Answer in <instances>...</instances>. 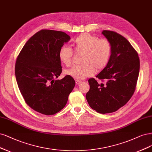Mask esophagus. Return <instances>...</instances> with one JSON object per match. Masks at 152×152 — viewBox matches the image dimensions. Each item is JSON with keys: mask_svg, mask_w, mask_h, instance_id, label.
Segmentation results:
<instances>
[{"mask_svg": "<svg viewBox=\"0 0 152 152\" xmlns=\"http://www.w3.org/2000/svg\"><path fill=\"white\" fill-rule=\"evenodd\" d=\"M81 82H82L80 81V80H75V83H76L77 85H78V84H79V83H80Z\"/></svg>", "mask_w": 152, "mask_h": 152, "instance_id": "obj_1", "label": "esophagus"}]
</instances>
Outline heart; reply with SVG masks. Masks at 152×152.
I'll list each match as a JSON object with an SVG mask.
<instances>
[{"label": "heart", "instance_id": "1", "mask_svg": "<svg viewBox=\"0 0 152 152\" xmlns=\"http://www.w3.org/2000/svg\"><path fill=\"white\" fill-rule=\"evenodd\" d=\"M72 46L75 51H82V64L77 65L66 70L65 74L76 80H83L92 75L96 69H103L107 65L111 56V45L105 39H99L96 36L82 33L73 40ZM72 50L63 46L58 51V58L65 65L72 64Z\"/></svg>", "mask_w": 152, "mask_h": 152}]
</instances>
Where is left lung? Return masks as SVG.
Wrapping results in <instances>:
<instances>
[{
  "instance_id": "1",
  "label": "left lung",
  "mask_w": 152,
  "mask_h": 152,
  "mask_svg": "<svg viewBox=\"0 0 152 152\" xmlns=\"http://www.w3.org/2000/svg\"><path fill=\"white\" fill-rule=\"evenodd\" d=\"M102 34L111 48L108 64L96 76L105 83L89 78L90 89L86 99L92 109L106 114L116 111L132 97L139 75L140 59L137 52L123 36L107 30Z\"/></svg>"
}]
</instances>
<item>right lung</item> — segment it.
I'll list each match as a JSON object with an SVG mask.
<instances>
[{
	"label": "right lung",
	"instance_id": "obj_1",
	"mask_svg": "<svg viewBox=\"0 0 152 152\" xmlns=\"http://www.w3.org/2000/svg\"><path fill=\"white\" fill-rule=\"evenodd\" d=\"M70 39L62 31L41 30L26 43L18 57L15 75L19 91L28 105L39 113L61 111L75 87L69 75L55 80L61 73L59 49Z\"/></svg>",
	"mask_w": 152,
	"mask_h": 152
}]
</instances>
